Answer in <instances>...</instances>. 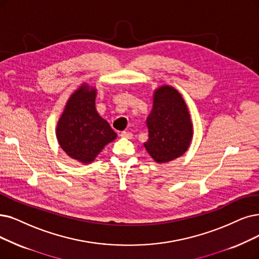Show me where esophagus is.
Returning a JSON list of instances; mask_svg holds the SVG:
<instances>
[{
  "label": "esophagus",
  "mask_w": 259,
  "mask_h": 259,
  "mask_svg": "<svg viewBox=\"0 0 259 259\" xmlns=\"http://www.w3.org/2000/svg\"><path fill=\"white\" fill-rule=\"evenodd\" d=\"M120 136H121V137H124V138H132V137H133V134H132L131 132L123 131V132H121Z\"/></svg>",
  "instance_id": "obj_1"
}]
</instances>
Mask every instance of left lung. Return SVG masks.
Segmentation results:
<instances>
[{
    "mask_svg": "<svg viewBox=\"0 0 259 259\" xmlns=\"http://www.w3.org/2000/svg\"><path fill=\"white\" fill-rule=\"evenodd\" d=\"M147 126L149 139L144 148L156 162L171 161L187 151L192 124L187 105L173 87L162 86L155 91Z\"/></svg>",
    "mask_w": 259,
    "mask_h": 259,
    "instance_id": "obj_1",
    "label": "left lung"
}]
</instances>
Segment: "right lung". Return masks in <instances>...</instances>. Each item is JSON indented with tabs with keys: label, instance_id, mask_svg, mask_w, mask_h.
Masks as SVG:
<instances>
[{
	"label": "right lung",
	"instance_id": "obj_1",
	"mask_svg": "<svg viewBox=\"0 0 259 259\" xmlns=\"http://www.w3.org/2000/svg\"><path fill=\"white\" fill-rule=\"evenodd\" d=\"M96 89L82 85L69 99L57 124V139L70 157L91 162L117 134L96 110Z\"/></svg>",
	"mask_w": 259,
	"mask_h": 259
}]
</instances>
